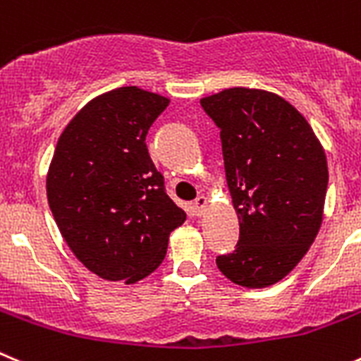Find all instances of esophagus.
I'll use <instances>...</instances> for the list:
<instances>
[{"label":"esophagus","instance_id":"obj_1","mask_svg":"<svg viewBox=\"0 0 361 361\" xmlns=\"http://www.w3.org/2000/svg\"><path fill=\"white\" fill-rule=\"evenodd\" d=\"M205 207H207V198H205L204 195H200V197H198L197 200L193 202V209H195V212H197V214H202Z\"/></svg>","mask_w":361,"mask_h":361}]
</instances>
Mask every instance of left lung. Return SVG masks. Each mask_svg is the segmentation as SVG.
<instances>
[{"mask_svg":"<svg viewBox=\"0 0 361 361\" xmlns=\"http://www.w3.org/2000/svg\"><path fill=\"white\" fill-rule=\"evenodd\" d=\"M200 104L219 127L239 218L238 246L216 264L238 286L269 287L298 266L321 228L324 149L305 116L271 92L228 88Z\"/></svg>","mask_w":361,"mask_h":361,"instance_id":"obj_1","label":"left lung"}]
</instances>
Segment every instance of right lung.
Here are the masks:
<instances>
[{"instance_id":"add662e5","label":"right lung","mask_w":361,"mask_h":361,"mask_svg":"<svg viewBox=\"0 0 361 361\" xmlns=\"http://www.w3.org/2000/svg\"><path fill=\"white\" fill-rule=\"evenodd\" d=\"M168 99L122 87L92 99L61 133L47 171V202L85 267L135 283L159 267L186 212L164 190L147 133Z\"/></svg>"}]
</instances>
